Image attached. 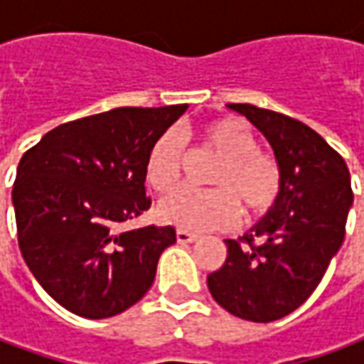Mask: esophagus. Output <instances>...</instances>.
<instances>
[{
  "mask_svg": "<svg viewBox=\"0 0 364 364\" xmlns=\"http://www.w3.org/2000/svg\"><path fill=\"white\" fill-rule=\"evenodd\" d=\"M176 239H178V243H192V241L198 239V235H196V232L184 231V229H178V231H176Z\"/></svg>",
  "mask_w": 364,
  "mask_h": 364,
  "instance_id": "1",
  "label": "esophagus"
}]
</instances>
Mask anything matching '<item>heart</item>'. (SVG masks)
Returning a JSON list of instances; mask_svg holds the SVG:
<instances>
[{
  "mask_svg": "<svg viewBox=\"0 0 364 364\" xmlns=\"http://www.w3.org/2000/svg\"><path fill=\"white\" fill-rule=\"evenodd\" d=\"M198 149L218 164L208 176L210 190L182 188L164 198L158 217L184 231H208L232 227L243 206L249 217L265 215L282 192V170L269 154L259 149L257 135L241 119L223 117L198 132ZM184 141L168 132L151 146L146 178L158 192L176 188L184 174Z\"/></svg>",
  "mask_w": 364,
  "mask_h": 364,
  "instance_id": "heart-1",
  "label": "heart"
}]
</instances>
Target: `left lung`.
Returning <instances> with one entry per match:
<instances>
[{"label":"left lung","mask_w":364,"mask_h":364,"mask_svg":"<svg viewBox=\"0 0 364 364\" xmlns=\"http://www.w3.org/2000/svg\"><path fill=\"white\" fill-rule=\"evenodd\" d=\"M269 141L282 170L277 203L245 232L227 239L225 265L206 277L218 306L251 322L291 314L312 296L344 241L353 206L344 160L308 125L247 103L227 105Z\"/></svg>","instance_id":"8db88e82"}]
</instances>
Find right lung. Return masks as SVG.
<instances>
[{
    "label": "right lung",
    "mask_w": 364,
    "mask_h": 364,
    "mask_svg": "<svg viewBox=\"0 0 364 364\" xmlns=\"http://www.w3.org/2000/svg\"><path fill=\"white\" fill-rule=\"evenodd\" d=\"M186 109H111L58 125L21 156L11 190L20 251L68 312L111 318L154 284L174 227L123 231V223L149 208L147 154Z\"/></svg>",
    "instance_id": "add662e5"
}]
</instances>
